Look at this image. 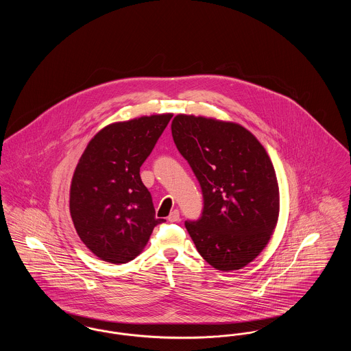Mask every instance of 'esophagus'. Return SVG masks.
Returning <instances> with one entry per match:
<instances>
[{
  "label": "esophagus",
  "mask_w": 351,
  "mask_h": 351,
  "mask_svg": "<svg viewBox=\"0 0 351 351\" xmlns=\"http://www.w3.org/2000/svg\"><path fill=\"white\" fill-rule=\"evenodd\" d=\"M179 219H180V213H179L178 209L172 210V212L169 213V216H168V221H169V222H178Z\"/></svg>",
  "instance_id": "esophagus-1"
}]
</instances>
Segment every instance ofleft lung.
<instances>
[{
  "label": "left lung",
  "instance_id": "8db88e82",
  "mask_svg": "<svg viewBox=\"0 0 351 351\" xmlns=\"http://www.w3.org/2000/svg\"><path fill=\"white\" fill-rule=\"evenodd\" d=\"M171 130L202 189L197 221H185L201 256L219 271L247 266L274 233L279 185L267 151L239 123L178 114Z\"/></svg>",
  "mask_w": 351,
  "mask_h": 351
}]
</instances>
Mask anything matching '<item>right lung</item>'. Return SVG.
I'll use <instances>...</instances> for the list:
<instances>
[{"mask_svg":"<svg viewBox=\"0 0 351 351\" xmlns=\"http://www.w3.org/2000/svg\"><path fill=\"white\" fill-rule=\"evenodd\" d=\"M171 113L114 122L96 134L75 168L69 212L84 245L101 261L121 265L138 256L158 223L139 168Z\"/></svg>","mask_w":351,"mask_h":351,"instance_id":"1","label":"right lung"}]
</instances>
